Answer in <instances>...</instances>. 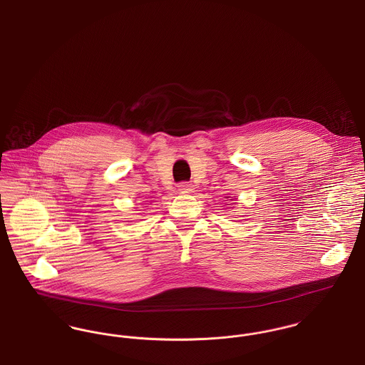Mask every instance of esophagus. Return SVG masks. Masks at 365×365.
<instances>
[{"label":"esophagus","mask_w":365,"mask_h":365,"mask_svg":"<svg viewBox=\"0 0 365 365\" xmlns=\"http://www.w3.org/2000/svg\"><path fill=\"white\" fill-rule=\"evenodd\" d=\"M178 190L180 193H192L194 190V186L189 182H182V183L178 185Z\"/></svg>","instance_id":"esophagus-1"}]
</instances>
